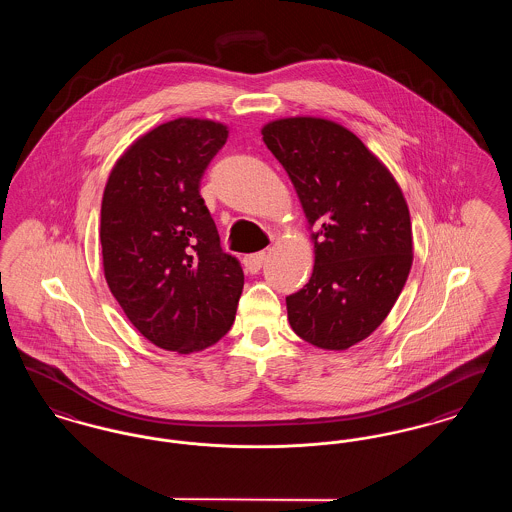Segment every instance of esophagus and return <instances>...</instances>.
Returning <instances> with one entry per match:
<instances>
[{"mask_svg":"<svg viewBox=\"0 0 512 512\" xmlns=\"http://www.w3.org/2000/svg\"><path fill=\"white\" fill-rule=\"evenodd\" d=\"M265 259H267V253H265V251H259V253H251V255H245V270H247V272H251V274L259 272L261 267H263V263H265Z\"/></svg>","mask_w":512,"mask_h":512,"instance_id":"34e87169","label":"esophagus"}]
</instances>
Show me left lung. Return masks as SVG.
I'll use <instances>...</instances> for the list:
<instances>
[{"label":"left lung","mask_w":512,"mask_h":512,"mask_svg":"<svg viewBox=\"0 0 512 512\" xmlns=\"http://www.w3.org/2000/svg\"><path fill=\"white\" fill-rule=\"evenodd\" d=\"M263 140L315 228V268L303 290L286 297L288 320L301 340L347 349L384 322L407 282V201L376 155L336 122L280 119L263 128Z\"/></svg>","instance_id":"left-lung-1"}]
</instances>
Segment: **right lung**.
Returning <instances> with one entry per match:
<instances>
[{"label":"right lung","instance_id":"add662e5","mask_svg":"<svg viewBox=\"0 0 512 512\" xmlns=\"http://www.w3.org/2000/svg\"><path fill=\"white\" fill-rule=\"evenodd\" d=\"M226 138L224 124L199 119L153 128L117 161L101 201L109 290L144 338L180 355L226 336L244 290L199 194Z\"/></svg>","mask_w":512,"mask_h":512}]
</instances>
